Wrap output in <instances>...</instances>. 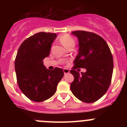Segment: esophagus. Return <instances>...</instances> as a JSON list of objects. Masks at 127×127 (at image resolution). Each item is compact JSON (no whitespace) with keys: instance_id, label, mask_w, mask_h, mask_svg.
<instances>
[{"instance_id":"esophagus-1","label":"esophagus","mask_w":127,"mask_h":127,"mask_svg":"<svg viewBox=\"0 0 127 127\" xmlns=\"http://www.w3.org/2000/svg\"><path fill=\"white\" fill-rule=\"evenodd\" d=\"M63 72H64V75H65V74H69L70 71H69V70L67 69H64Z\"/></svg>"}]
</instances>
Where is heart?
I'll return each instance as SVG.
<instances>
[{"label":"heart","mask_w":127,"mask_h":127,"mask_svg":"<svg viewBox=\"0 0 127 127\" xmlns=\"http://www.w3.org/2000/svg\"><path fill=\"white\" fill-rule=\"evenodd\" d=\"M60 42H61L63 46L66 48H69L71 47H74L75 45V41L74 39L69 34H64L60 38Z\"/></svg>","instance_id":"b5f03b06"}]
</instances>
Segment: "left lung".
I'll return each mask as SVG.
<instances>
[{
    "label": "left lung",
    "instance_id": "obj_1",
    "mask_svg": "<svg viewBox=\"0 0 127 127\" xmlns=\"http://www.w3.org/2000/svg\"><path fill=\"white\" fill-rule=\"evenodd\" d=\"M72 34L79 40V53L74 61L70 72L74 77L71 90L77 98L91 103L100 99L110 86L113 72V58L104 39L93 32L75 31ZM85 68L87 71L80 74L75 71Z\"/></svg>",
    "mask_w": 127,
    "mask_h": 127
}]
</instances>
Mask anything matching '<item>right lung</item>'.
Listing matches in <instances>:
<instances>
[{"instance_id":"obj_1","label":"right lung","mask_w":127,"mask_h":127,"mask_svg":"<svg viewBox=\"0 0 127 127\" xmlns=\"http://www.w3.org/2000/svg\"><path fill=\"white\" fill-rule=\"evenodd\" d=\"M55 33L38 32L21 43L15 61L18 86L23 93L35 102L47 100L55 93L58 84L64 75L62 69H48L43 60L49 56Z\"/></svg>"}]
</instances>
